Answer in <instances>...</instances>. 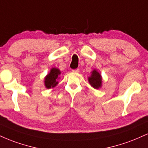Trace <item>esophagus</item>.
Returning <instances> with one entry per match:
<instances>
[{"mask_svg": "<svg viewBox=\"0 0 148 148\" xmlns=\"http://www.w3.org/2000/svg\"><path fill=\"white\" fill-rule=\"evenodd\" d=\"M72 72L74 73H78L79 72V69H72Z\"/></svg>", "mask_w": 148, "mask_h": 148, "instance_id": "34e87169", "label": "esophagus"}]
</instances>
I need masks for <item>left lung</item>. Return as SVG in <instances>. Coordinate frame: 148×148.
I'll return each mask as SVG.
<instances>
[{"label":"left lung","mask_w":148,"mask_h":148,"mask_svg":"<svg viewBox=\"0 0 148 148\" xmlns=\"http://www.w3.org/2000/svg\"><path fill=\"white\" fill-rule=\"evenodd\" d=\"M88 82L93 88L99 89L102 86V76L97 69H93L90 76L88 77Z\"/></svg>","instance_id":"8db88e82"}]
</instances>
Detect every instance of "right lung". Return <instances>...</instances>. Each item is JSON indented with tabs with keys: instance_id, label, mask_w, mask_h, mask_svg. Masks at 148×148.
<instances>
[{
	"instance_id": "obj_1",
	"label": "right lung",
	"mask_w": 148,
	"mask_h": 148,
	"mask_svg": "<svg viewBox=\"0 0 148 148\" xmlns=\"http://www.w3.org/2000/svg\"><path fill=\"white\" fill-rule=\"evenodd\" d=\"M61 72L60 69L56 68V67H53L50 69V72L45 77V86L46 88L47 89H51V88H55L56 86L58 84V79H60V74Z\"/></svg>"
}]
</instances>
